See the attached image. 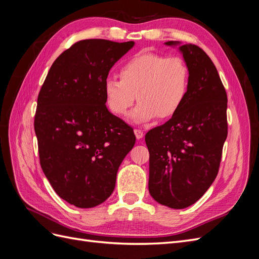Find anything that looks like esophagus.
<instances>
[{"label": "esophagus", "instance_id": "34e87169", "mask_svg": "<svg viewBox=\"0 0 259 259\" xmlns=\"http://www.w3.org/2000/svg\"><path fill=\"white\" fill-rule=\"evenodd\" d=\"M134 133H135V136L137 139H142L144 137V132L142 130H134Z\"/></svg>", "mask_w": 259, "mask_h": 259}]
</instances>
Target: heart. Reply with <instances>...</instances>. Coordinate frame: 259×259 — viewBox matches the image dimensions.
Listing matches in <instances>:
<instances>
[{
  "label": "heart",
  "instance_id": "b5f03b06",
  "mask_svg": "<svg viewBox=\"0 0 259 259\" xmlns=\"http://www.w3.org/2000/svg\"><path fill=\"white\" fill-rule=\"evenodd\" d=\"M121 79L109 76L104 84L106 103L112 113L124 116L136 100L131 122L145 124L156 116L168 119L182 108L189 92V69L180 57L139 53L124 62Z\"/></svg>",
  "mask_w": 259,
  "mask_h": 259
}]
</instances>
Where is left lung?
I'll list each match as a JSON object with an SVG mask.
<instances>
[{"instance_id": "left-lung-1", "label": "left lung", "mask_w": 259, "mask_h": 259, "mask_svg": "<svg viewBox=\"0 0 259 259\" xmlns=\"http://www.w3.org/2000/svg\"><path fill=\"white\" fill-rule=\"evenodd\" d=\"M164 44L183 55L190 85L177 113L146 134L148 188L160 204L182 209L194 204L217 176L228 134L227 94L213 61L199 46Z\"/></svg>"}]
</instances>
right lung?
<instances>
[{"instance_id": "add662e5", "label": "right lung", "mask_w": 259, "mask_h": 259, "mask_svg": "<svg viewBox=\"0 0 259 259\" xmlns=\"http://www.w3.org/2000/svg\"><path fill=\"white\" fill-rule=\"evenodd\" d=\"M135 42L100 38L73 44L54 61L37 97L34 131L40 163L69 204L95 207L114 190L134 131L106 106L104 84Z\"/></svg>"}]
</instances>
